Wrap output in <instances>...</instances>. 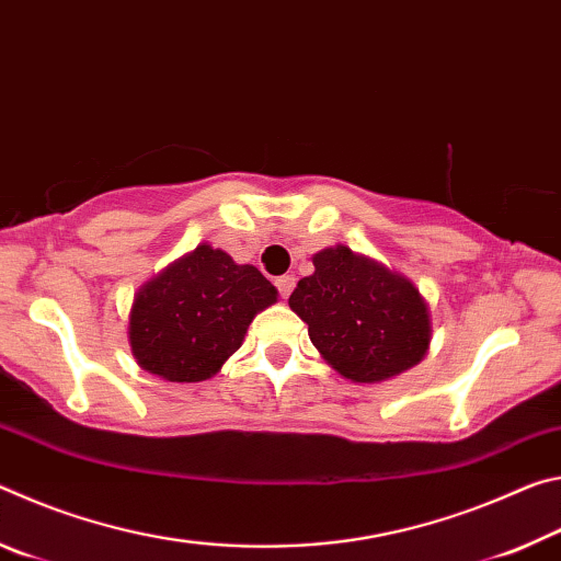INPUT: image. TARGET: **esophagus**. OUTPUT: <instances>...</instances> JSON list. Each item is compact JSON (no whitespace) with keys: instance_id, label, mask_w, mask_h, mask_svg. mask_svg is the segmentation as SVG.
I'll return each instance as SVG.
<instances>
[{"instance_id":"obj_1","label":"esophagus","mask_w":561,"mask_h":561,"mask_svg":"<svg viewBox=\"0 0 561 561\" xmlns=\"http://www.w3.org/2000/svg\"><path fill=\"white\" fill-rule=\"evenodd\" d=\"M294 284H297V279H294V274H284V277H277V289L282 294V299L289 297L291 289H294Z\"/></svg>"}]
</instances>
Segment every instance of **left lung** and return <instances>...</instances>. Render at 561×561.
Segmentation results:
<instances>
[{"mask_svg": "<svg viewBox=\"0 0 561 561\" xmlns=\"http://www.w3.org/2000/svg\"><path fill=\"white\" fill-rule=\"evenodd\" d=\"M311 262L314 274L299 279L289 307L331 368L356 383H378L425 356L431 314L411 279L344 244Z\"/></svg>", "mask_w": 561, "mask_h": 561, "instance_id": "left-lung-1", "label": "left lung"}]
</instances>
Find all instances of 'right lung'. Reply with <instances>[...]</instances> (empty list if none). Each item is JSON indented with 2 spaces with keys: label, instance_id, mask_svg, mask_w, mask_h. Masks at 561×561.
I'll return each instance as SVG.
<instances>
[{
  "label": "right lung",
  "instance_id": "right-lung-1",
  "mask_svg": "<svg viewBox=\"0 0 561 561\" xmlns=\"http://www.w3.org/2000/svg\"><path fill=\"white\" fill-rule=\"evenodd\" d=\"M274 301L277 289L257 267L197 244L138 289L128 321L130 351L144 371L170 383L205 381Z\"/></svg>",
  "mask_w": 561,
  "mask_h": 561
}]
</instances>
